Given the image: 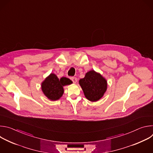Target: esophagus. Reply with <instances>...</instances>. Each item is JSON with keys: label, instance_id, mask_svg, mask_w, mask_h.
<instances>
[{"label": "esophagus", "instance_id": "34e87169", "mask_svg": "<svg viewBox=\"0 0 153 153\" xmlns=\"http://www.w3.org/2000/svg\"><path fill=\"white\" fill-rule=\"evenodd\" d=\"M71 80L73 82V83H76L77 81V79L76 77H71Z\"/></svg>", "mask_w": 153, "mask_h": 153}]
</instances>
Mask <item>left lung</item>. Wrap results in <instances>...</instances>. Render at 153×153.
Masks as SVG:
<instances>
[{"instance_id": "left-lung-1", "label": "left lung", "mask_w": 153, "mask_h": 153, "mask_svg": "<svg viewBox=\"0 0 153 153\" xmlns=\"http://www.w3.org/2000/svg\"><path fill=\"white\" fill-rule=\"evenodd\" d=\"M79 82L85 97L91 102L100 99L107 89L106 80L94 70L86 73L85 77Z\"/></svg>"}]
</instances>
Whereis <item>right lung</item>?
<instances>
[{
    "mask_svg": "<svg viewBox=\"0 0 153 153\" xmlns=\"http://www.w3.org/2000/svg\"><path fill=\"white\" fill-rule=\"evenodd\" d=\"M72 83L68 78L63 77L59 79L55 74L51 73L42 83V90L48 99L54 101L62 96L64 92L63 87Z\"/></svg>",
    "mask_w": 153,
    "mask_h": 153,
    "instance_id": "obj_1",
    "label": "right lung"
}]
</instances>
